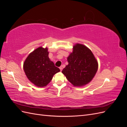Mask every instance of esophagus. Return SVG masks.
I'll list each match as a JSON object with an SVG mask.
<instances>
[{
    "mask_svg": "<svg viewBox=\"0 0 127 127\" xmlns=\"http://www.w3.org/2000/svg\"><path fill=\"white\" fill-rule=\"evenodd\" d=\"M59 69H60V71H62V70H63V67H62V66H60V67H59Z\"/></svg>",
    "mask_w": 127,
    "mask_h": 127,
    "instance_id": "34e87169",
    "label": "esophagus"
}]
</instances>
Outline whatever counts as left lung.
<instances>
[{"label":"left lung","mask_w":127,"mask_h":127,"mask_svg":"<svg viewBox=\"0 0 127 127\" xmlns=\"http://www.w3.org/2000/svg\"><path fill=\"white\" fill-rule=\"evenodd\" d=\"M68 64L62 71L68 80L75 86H83L94 78L98 69V63L91 50L85 45L77 43L67 58Z\"/></svg>","instance_id":"obj_1"}]
</instances>
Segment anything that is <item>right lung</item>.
Instances as JSON below:
<instances>
[{
    "label": "right lung",
    "instance_id": "1",
    "mask_svg": "<svg viewBox=\"0 0 127 127\" xmlns=\"http://www.w3.org/2000/svg\"><path fill=\"white\" fill-rule=\"evenodd\" d=\"M48 48L40 47L30 53L25 59L24 70L30 81L40 87L46 86L53 76L59 72V68L49 58Z\"/></svg>",
    "mask_w": 127,
    "mask_h": 127
}]
</instances>
